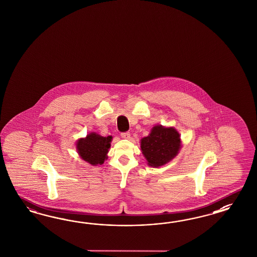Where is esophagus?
<instances>
[{
    "label": "esophagus",
    "instance_id": "34e87169",
    "mask_svg": "<svg viewBox=\"0 0 257 257\" xmlns=\"http://www.w3.org/2000/svg\"><path fill=\"white\" fill-rule=\"evenodd\" d=\"M121 138H123L125 140H129L130 139V137H131V134L130 132H123L121 133Z\"/></svg>",
    "mask_w": 257,
    "mask_h": 257
}]
</instances>
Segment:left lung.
<instances>
[{
  "label": "left lung",
  "mask_w": 257,
  "mask_h": 257,
  "mask_svg": "<svg viewBox=\"0 0 257 257\" xmlns=\"http://www.w3.org/2000/svg\"><path fill=\"white\" fill-rule=\"evenodd\" d=\"M181 141L178 132L173 128L155 126L148 137L141 140V150L149 165L160 167L170 162L178 154Z\"/></svg>",
  "instance_id": "obj_1"
}]
</instances>
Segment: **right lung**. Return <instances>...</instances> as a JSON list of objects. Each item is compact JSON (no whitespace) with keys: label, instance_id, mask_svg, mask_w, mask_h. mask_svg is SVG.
<instances>
[{"label":"right lung","instance_id":"obj_1","mask_svg":"<svg viewBox=\"0 0 257 257\" xmlns=\"http://www.w3.org/2000/svg\"><path fill=\"white\" fill-rule=\"evenodd\" d=\"M112 137H101L95 133L77 142L78 153L82 159L91 165H101L106 159Z\"/></svg>","mask_w":257,"mask_h":257}]
</instances>
